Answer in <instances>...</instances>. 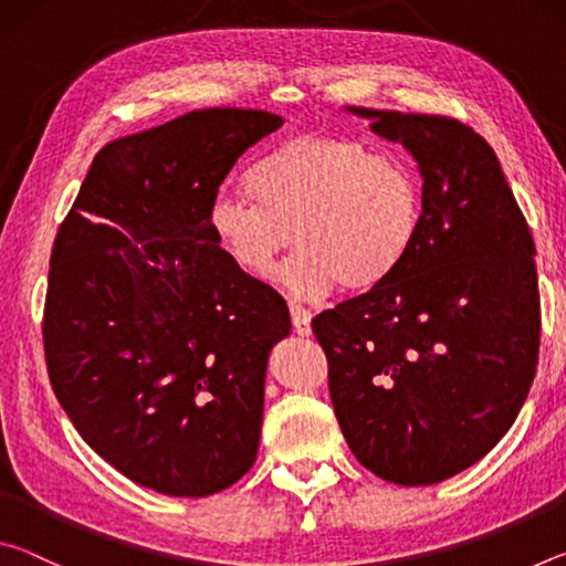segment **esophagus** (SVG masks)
Returning <instances> with one entry per match:
<instances>
[{"label":"esophagus","instance_id":"34e87169","mask_svg":"<svg viewBox=\"0 0 566 566\" xmlns=\"http://www.w3.org/2000/svg\"><path fill=\"white\" fill-rule=\"evenodd\" d=\"M290 314H292V327L294 332L300 334V337H306V334L312 332L310 322H312V312L302 306L300 302H290Z\"/></svg>","mask_w":566,"mask_h":566}]
</instances>
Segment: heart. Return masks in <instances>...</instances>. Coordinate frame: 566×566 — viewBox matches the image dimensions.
I'll return each mask as SVG.
<instances>
[{
  "label": "heart",
  "instance_id": "obj_1",
  "mask_svg": "<svg viewBox=\"0 0 566 566\" xmlns=\"http://www.w3.org/2000/svg\"><path fill=\"white\" fill-rule=\"evenodd\" d=\"M249 195H219L207 224L244 272L262 276L292 239L300 249L280 270L294 296L314 300L339 284L369 292L391 280L415 252L424 222L419 169L375 155L359 139L296 134L256 161Z\"/></svg>",
  "mask_w": 566,
  "mask_h": 566
}]
</instances>
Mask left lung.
I'll return each instance as SVG.
<instances>
[{
	"label": "left lung",
	"mask_w": 566,
	"mask_h": 566,
	"mask_svg": "<svg viewBox=\"0 0 566 566\" xmlns=\"http://www.w3.org/2000/svg\"><path fill=\"white\" fill-rule=\"evenodd\" d=\"M424 177L415 252L377 290L312 319L352 454L437 484L510 432L539 361L534 239L494 149L452 117L354 107Z\"/></svg>",
	"instance_id": "1"
}]
</instances>
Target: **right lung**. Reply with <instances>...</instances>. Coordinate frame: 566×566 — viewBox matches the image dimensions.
<instances>
[{"label":"right lung","mask_w":566,"mask_h":566,"mask_svg":"<svg viewBox=\"0 0 566 566\" xmlns=\"http://www.w3.org/2000/svg\"><path fill=\"white\" fill-rule=\"evenodd\" d=\"M280 127L262 109H199L114 139L54 239V395L94 452L161 494L222 492L256 459L290 310L229 260L207 214L237 159Z\"/></svg>","instance_id":"add662e5"}]
</instances>
